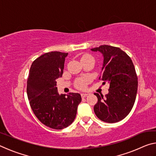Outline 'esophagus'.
I'll return each mask as SVG.
<instances>
[{
	"label": "esophagus",
	"mask_w": 156,
	"mask_h": 156,
	"mask_svg": "<svg viewBox=\"0 0 156 156\" xmlns=\"http://www.w3.org/2000/svg\"><path fill=\"white\" fill-rule=\"evenodd\" d=\"M88 96V94H81V97L83 98H85V97H87Z\"/></svg>",
	"instance_id": "34e87169"
}]
</instances>
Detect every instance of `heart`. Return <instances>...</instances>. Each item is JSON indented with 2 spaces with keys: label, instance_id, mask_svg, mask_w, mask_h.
Segmentation results:
<instances>
[{
  "label": "heart",
  "instance_id": "1",
  "mask_svg": "<svg viewBox=\"0 0 156 156\" xmlns=\"http://www.w3.org/2000/svg\"><path fill=\"white\" fill-rule=\"evenodd\" d=\"M82 58H91L92 60H94V57L91 56L90 54H85L84 55V56L82 57ZM89 82V78H84L83 79H80V80H79L77 83H76V85L78 88L80 89H84L87 87V84H88V83Z\"/></svg>",
  "mask_w": 156,
  "mask_h": 156
}]
</instances>
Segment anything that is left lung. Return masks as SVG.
<instances>
[{"mask_svg":"<svg viewBox=\"0 0 156 156\" xmlns=\"http://www.w3.org/2000/svg\"><path fill=\"white\" fill-rule=\"evenodd\" d=\"M103 56V66L99 79L109 84V93L100 96L95 93L98 102L94 112L100 120L108 123L124 119L133 107L137 90L138 77L131 58L118 47L101 45L91 49Z\"/></svg>","mask_w":156,"mask_h":156,"instance_id":"obj_1","label":"left lung"}]
</instances>
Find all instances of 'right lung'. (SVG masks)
I'll list each match as a JSON object with an SVG mask.
<instances>
[{"label": "right lung", "instance_id": "1", "mask_svg": "<svg viewBox=\"0 0 156 156\" xmlns=\"http://www.w3.org/2000/svg\"><path fill=\"white\" fill-rule=\"evenodd\" d=\"M68 53L51 51L31 64L27 81V93L37 118L54 129L67 127L74 120L81 96L78 93L60 95L56 80L61 77Z\"/></svg>", "mask_w": 156, "mask_h": 156}]
</instances>
